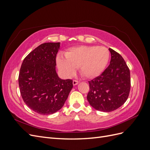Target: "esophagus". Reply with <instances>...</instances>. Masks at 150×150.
I'll return each mask as SVG.
<instances>
[{"mask_svg":"<svg viewBox=\"0 0 150 150\" xmlns=\"http://www.w3.org/2000/svg\"><path fill=\"white\" fill-rule=\"evenodd\" d=\"M72 84H73V85H74V86H76V85H77V84H79V81H76V80H74L73 81H72Z\"/></svg>","mask_w":150,"mask_h":150,"instance_id":"1","label":"esophagus"}]
</instances>
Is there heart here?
<instances>
[{"instance_id": "heart-1", "label": "heart", "mask_w": 150, "mask_h": 150, "mask_svg": "<svg viewBox=\"0 0 150 150\" xmlns=\"http://www.w3.org/2000/svg\"><path fill=\"white\" fill-rule=\"evenodd\" d=\"M66 59L56 58L58 69L65 77L74 74L79 67V73L87 79H93L100 75L105 69L110 58L108 49L104 46H78L67 49L64 52Z\"/></svg>"}]
</instances>
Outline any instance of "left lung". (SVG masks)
<instances>
[{
  "mask_svg": "<svg viewBox=\"0 0 150 150\" xmlns=\"http://www.w3.org/2000/svg\"><path fill=\"white\" fill-rule=\"evenodd\" d=\"M110 64L103 73L89 81L87 99L95 110L111 112L121 106L128 98L131 88L130 72L120 54L110 48Z\"/></svg>",
  "mask_w": 150,
  "mask_h": 150,
  "instance_id": "8db88e82",
  "label": "left lung"
}]
</instances>
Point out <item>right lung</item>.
<instances>
[{"label":"right lung","instance_id":"right-lung-1","mask_svg":"<svg viewBox=\"0 0 150 150\" xmlns=\"http://www.w3.org/2000/svg\"><path fill=\"white\" fill-rule=\"evenodd\" d=\"M60 44H40L25 57L21 65V96L27 106L40 115H51L61 110L73 87L72 80L61 79L56 71Z\"/></svg>","mask_w":150,"mask_h":150}]
</instances>
